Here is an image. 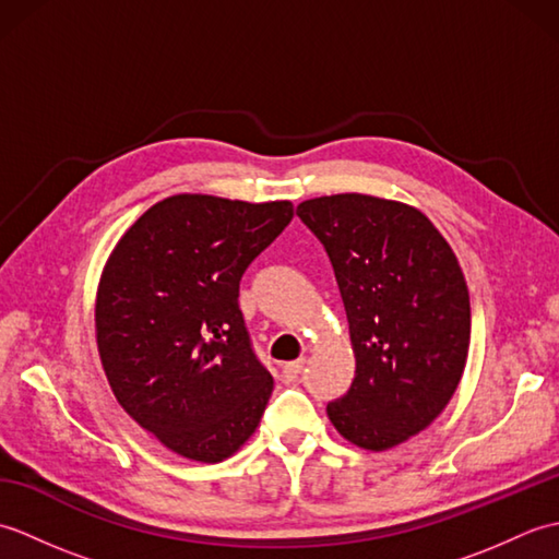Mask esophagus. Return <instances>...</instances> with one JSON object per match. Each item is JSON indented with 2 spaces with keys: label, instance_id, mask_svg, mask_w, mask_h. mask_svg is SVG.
<instances>
[{
  "label": "esophagus",
  "instance_id": "obj_1",
  "mask_svg": "<svg viewBox=\"0 0 559 559\" xmlns=\"http://www.w3.org/2000/svg\"><path fill=\"white\" fill-rule=\"evenodd\" d=\"M302 367H305V360L286 362L283 365V379H286V382H298V377L302 374Z\"/></svg>",
  "mask_w": 559,
  "mask_h": 559
}]
</instances>
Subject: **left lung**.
I'll return each instance as SVG.
<instances>
[{
  "mask_svg": "<svg viewBox=\"0 0 559 559\" xmlns=\"http://www.w3.org/2000/svg\"><path fill=\"white\" fill-rule=\"evenodd\" d=\"M348 314L355 379L326 406L355 447L384 451L425 430L461 382L471 300L456 254L401 201L334 194L302 201Z\"/></svg>",
  "mask_w": 559,
  "mask_h": 559,
  "instance_id": "left-lung-1",
  "label": "left lung"
}]
</instances>
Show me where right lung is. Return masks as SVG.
Returning <instances> with one entry per match:
<instances>
[{"label": "right lung", "instance_id": "obj_1", "mask_svg": "<svg viewBox=\"0 0 559 559\" xmlns=\"http://www.w3.org/2000/svg\"><path fill=\"white\" fill-rule=\"evenodd\" d=\"M293 221L290 201L175 194L117 242L96 298L115 399L175 454L216 463L264 415L273 377L240 310L247 266Z\"/></svg>", "mask_w": 559, "mask_h": 559}]
</instances>
